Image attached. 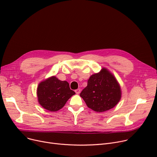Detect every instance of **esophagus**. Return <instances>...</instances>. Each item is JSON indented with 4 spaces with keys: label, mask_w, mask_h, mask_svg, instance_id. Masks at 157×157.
I'll list each match as a JSON object with an SVG mask.
<instances>
[{
    "label": "esophagus",
    "mask_w": 157,
    "mask_h": 157,
    "mask_svg": "<svg viewBox=\"0 0 157 157\" xmlns=\"http://www.w3.org/2000/svg\"><path fill=\"white\" fill-rule=\"evenodd\" d=\"M81 92V90L79 89V88H78V89H76V90H75V92H76L77 94H79Z\"/></svg>",
    "instance_id": "esophagus-1"
}]
</instances>
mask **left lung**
I'll use <instances>...</instances> for the list:
<instances>
[{"instance_id":"1","label":"left lung","mask_w":157,"mask_h":157,"mask_svg":"<svg viewBox=\"0 0 157 157\" xmlns=\"http://www.w3.org/2000/svg\"><path fill=\"white\" fill-rule=\"evenodd\" d=\"M80 96L92 110L103 112L113 108L120 101L119 85L113 75L106 69L95 74L88 80L87 86Z\"/></svg>"}]
</instances>
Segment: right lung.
<instances>
[{"instance_id":"right-lung-1","label":"right lung","mask_w":157,"mask_h":157,"mask_svg":"<svg viewBox=\"0 0 157 157\" xmlns=\"http://www.w3.org/2000/svg\"><path fill=\"white\" fill-rule=\"evenodd\" d=\"M66 81L52 76L41 82L37 89L39 103L45 109L56 112L63 108L69 99L74 95Z\"/></svg>"}]
</instances>
